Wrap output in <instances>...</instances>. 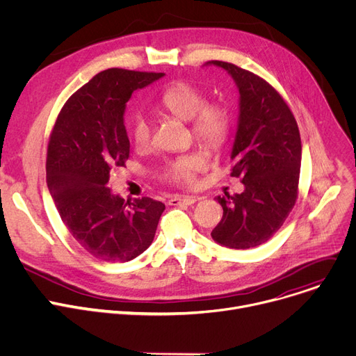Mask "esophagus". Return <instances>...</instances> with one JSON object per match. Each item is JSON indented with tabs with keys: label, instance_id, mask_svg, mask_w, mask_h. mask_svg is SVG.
Masks as SVG:
<instances>
[{
	"label": "esophagus",
	"instance_id": "obj_1",
	"mask_svg": "<svg viewBox=\"0 0 356 356\" xmlns=\"http://www.w3.org/2000/svg\"><path fill=\"white\" fill-rule=\"evenodd\" d=\"M194 202H197V198L195 197H172L170 198L168 204L170 205H193Z\"/></svg>",
	"mask_w": 356,
	"mask_h": 356
}]
</instances>
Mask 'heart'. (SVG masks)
Segmentation results:
<instances>
[{
  "label": "heart",
  "instance_id": "1",
  "mask_svg": "<svg viewBox=\"0 0 356 356\" xmlns=\"http://www.w3.org/2000/svg\"><path fill=\"white\" fill-rule=\"evenodd\" d=\"M159 104L174 116L191 122L195 139L207 146L221 145L232 129V112L222 102H208L207 93L186 80H178L165 88ZM131 139L138 149L148 148L152 143V127L145 116H135L131 122ZM207 166L200 154H188L168 159L162 166L161 177L166 182L182 186H193L197 177Z\"/></svg>",
  "mask_w": 356,
  "mask_h": 356
}]
</instances>
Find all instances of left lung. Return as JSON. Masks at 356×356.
Listing matches in <instances>:
<instances>
[{
    "mask_svg": "<svg viewBox=\"0 0 356 356\" xmlns=\"http://www.w3.org/2000/svg\"><path fill=\"white\" fill-rule=\"evenodd\" d=\"M211 63L233 76L240 92L232 177L245 186L241 194L217 198L222 218L211 236L228 248H252L270 240L296 204L300 134L293 112L268 81L233 63Z\"/></svg>",
    "mask_w": 356,
    "mask_h": 356,
    "instance_id": "8db88e82",
    "label": "left lung"
}]
</instances>
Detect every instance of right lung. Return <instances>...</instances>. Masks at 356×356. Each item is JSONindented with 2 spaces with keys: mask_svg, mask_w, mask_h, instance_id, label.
Instances as JSON below:
<instances>
[{
  "mask_svg": "<svg viewBox=\"0 0 356 356\" xmlns=\"http://www.w3.org/2000/svg\"><path fill=\"white\" fill-rule=\"evenodd\" d=\"M162 76L103 70L66 100L51 128L46 159L50 194L73 238L103 261L123 263L143 253L165 210L149 197L124 202L108 186L111 171L129 159L127 102Z\"/></svg>",
  "mask_w": 356,
  "mask_h": 356,
  "instance_id": "right-lung-1",
  "label": "right lung"
}]
</instances>
